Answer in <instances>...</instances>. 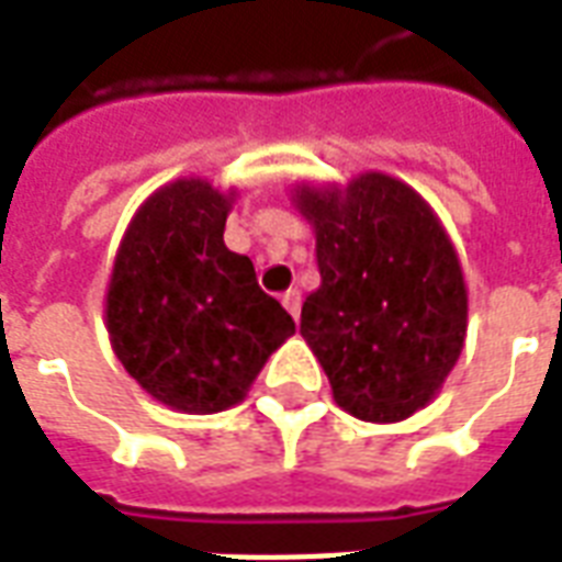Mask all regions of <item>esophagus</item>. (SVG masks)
Masks as SVG:
<instances>
[{"instance_id": "1", "label": "esophagus", "mask_w": 562, "mask_h": 562, "mask_svg": "<svg viewBox=\"0 0 562 562\" xmlns=\"http://www.w3.org/2000/svg\"><path fill=\"white\" fill-rule=\"evenodd\" d=\"M282 306L292 313V318H297V315H301V292H297V289H289V292L282 294Z\"/></svg>"}]
</instances>
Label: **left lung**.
<instances>
[{
    "label": "left lung",
    "mask_w": 562,
    "mask_h": 562,
    "mask_svg": "<svg viewBox=\"0 0 562 562\" xmlns=\"http://www.w3.org/2000/svg\"><path fill=\"white\" fill-rule=\"evenodd\" d=\"M315 232L322 285L301 310L336 405L398 423L438 396L464 348L468 285L438 214L384 172L292 190Z\"/></svg>",
    "instance_id": "8db88e82"
}]
</instances>
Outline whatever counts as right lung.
Returning a JSON list of instances; mask_svg holds the SVG:
<instances>
[{
	"label": "right lung",
	"instance_id": "add662e5",
	"mask_svg": "<svg viewBox=\"0 0 562 562\" xmlns=\"http://www.w3.org/2000/svg\"><path fill=\"white\" fill-rule=\"evenodd\" d=\"M235 190L178 178L154 190L124 228L103 322L127 375L160 405L217 414L247 396L294 334L247 256L226 247Z\"/></svg>",
	"mask_w": 562,
	"mask_h": 562
}]
</instances>
